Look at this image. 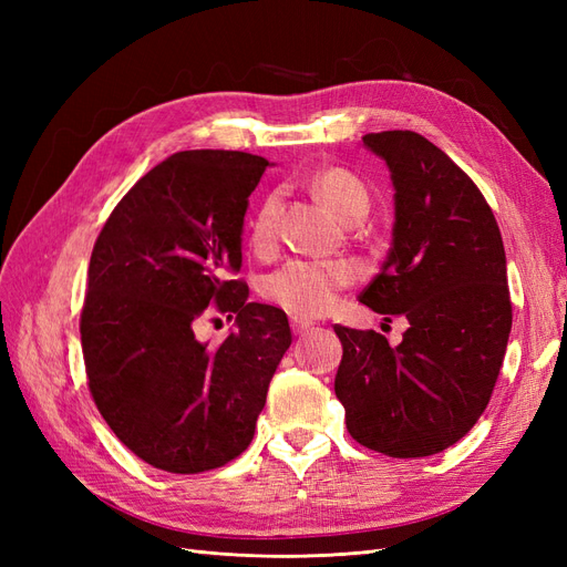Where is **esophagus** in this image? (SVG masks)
Returning <instances> with one entry per match:
<instances>
[{"instance_id": "34e87169", "label": "esophagus", "mask_w": 567, "mask_h": 567, "mask_svg": "<svg viewBox=\"0 0 567 567\" xmlns=\"http://www.w3.org/2000/svg\"><path fill=\"white\" fill-rule=\"evenodd\" d=\"M307 329H312V321L310 319H302V317H290V331L296 336L305 333Z\"/></svg>"}]
</instances>
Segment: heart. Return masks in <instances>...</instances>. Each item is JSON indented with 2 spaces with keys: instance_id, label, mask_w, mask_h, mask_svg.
Listing matches in <instances>:
<instances>
[{
  "instance_id": "1",
  "label": "heart",
  "mask_w": 567,
  "mask_h": 567,
  "mask_svg": "<svg viewBox=\"0 0 567 567\" xmlns=\"http://www.w3.org/2000/svg\"><path fill=\"white\" fill-rule=\"evenodd\" d=\"M315 194L346 221H359L371 205L369 188L350 169L323 167L312 177ZM277 215L279 196L267 194L257 205L250 221V246L262 252L277 241ZM357 279V267L350 260H293L284 262L279 269L262 279L260 293L281 310L296 317H319L329 312L338 293Z\"/></svg>"
}]
</instances>
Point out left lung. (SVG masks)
I'll return each mask as SVG.
<instances>
[{"instance_id": "8db88e82", "label": "left lung", "mask_w": 567, "mask_h": 567, "mask_svg": "<svg viewBox=\"0 0 567 567\" xmlns=\"http://www.w3.org/2000/svg\"><path fill=\"white\" fill-rule=\"evenodd\" d=\"M394 184L392 248L359 302L404 315L400 346L336 323L348 433L394 458L452 447L483 416L513 307L499 225L475 182L419 132L364 134Z\"/></svg>"}]
</instances>
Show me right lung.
Masks as SVG:
<instances>
[{
	"mask_svg": "<svg viewBox=\"0 0 567 567\" xmlns=\"http://www.w3.org/2000/svg\"><path fill=\"white\" fill-rule=\"evenodd\" d=\"M267 161L179 151L120 198L96 236L80 312L84 371L111 431L167 473H203L244 454L290 326L248 302L241 229ZM210 313L239 331L217 349L193 336Z\"/></svg>",
	"mask_w": 567,
	"mask_h": 567,
	"instance_id": "add662e5",
	"label": "right lung"
}]
</instances>
